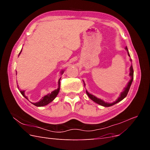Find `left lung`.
I'll return each instance as SVG.
<instances>
[{"mask_svg": "<svg viewBox=\"0 0 150 150\" xmlns=\"http://www.w3.org/2000/svg\"><path fill=\"white\" fill-rule=\"evenodd\" d=\"M126 49L127 50V51H128V56H130L129 54V52H128V48H127V47H126ZM133 74H134L133 68L132 65H131V67H130V72H129V76H131V80L129 81V82L128 83V85H127L126 88L125 89V90L121 93V95H120V97L118 98V99H117V100H116L115 102H114V103H105L104 101H103V100H101V99H99V98H96V97H95L94 96H93V95L89 94V93L87 91H86V93H87L88 96H89V98L91 99H92V100H93L94 102L98 103V104H99V105H101V106H104V107H110V106H112V105H114V104L117 103L118 102L121 101V100H122V99H123L127 96V94H128V91H129V90L130 86H131V83H132V81H133ZM84 85H85V84H84Z\"/></svg>", "mask_w": 150, "mask_h": 150, "instance_id": "obj_1", "label": "left lung"}]
</instances>
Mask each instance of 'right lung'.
<instances>
[{"instance_id":"1","label":"right lung","mask_w":150,"mask_h":150,"mask_svg":"<svg viewBox=\"0 0 150 150\" xmlns=\"http://www.w3.org/2000/svg\"><path fill=\"white\" fill-rule=\"evenodd\" d=\"M21 51H22V50L21 51L19 54H21ZM62 73H63V71L61 72V74H62ZM60 80H61V78L59 79L58 88L57 89H56L55 91H52L51 94H49L46 95V96H44L39 102L35 103H33L34 105H35L36 106H44L47 105V104H48L49 103H50L51 102H52L54 100V99H55V98L57 96V95L59 93V89H60ZM17 88H19V87H18V86H17ZM20 92L22 94V96H24L27 99H28V98H27L25 96L24 91H21Z\"/></svg>"}]
</instances>
